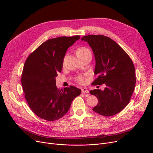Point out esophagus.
Segmentation results:
<instances>
[{"instance_id":"34e87169","label":"esophagus","mask_w":153,"mask_h":153,"mask_svg":"<svg viewBox=\"0 0 153 153\" xmlns=\"http://www.w3.org/2000/svg\"><path fill=\"white\" fill-rule=\"evenodd\" d=\"M82 93L85 94V93H89V90L87 89V88L84 87V88H83V89H82Z\"/></svg>"}]
</instances>
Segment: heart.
Here are the masks:
<instances>
[{
    "mask_svg": "<svg viewBox=\"0 0 153 153\" xmlns=\"http://www.w3.org/2000/svg\"><path fill=\"white\" fill-rule=\"evenodd\" d=\"M89 53H91L90 50L88 49V48L84 47V46L78 48L76 50V54L79 59L81 58L82 57H83V56H85L87 54ZM77 81L79 83H84L85 82V79L83 76H80L77 78Z\"/></svg>",
    "mask_w": 153,
    "mask_h": 153,
    "instance_id": "heart-1",
    "label": "heart"
}]
</instances>
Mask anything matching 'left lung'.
<instances>
[{"instance_id":"left-lung-1","label":"left lung","mask_w":153,"mask_h":153,"mask_svg":"<svg viewBox=\"0 0 153 153\" xmlns=\"http://www.w3.org/2000/svg\"><path fill=\"white\" fill-rule=\"evenodd\" d=\"M81 40L88 43L95 56L94 74L97 78L92 84L105 85L103 91H90L99 100L92 110L104 117L116 115L126 107L133 93L136 84L134 64L122 48L107 36L87 35Z\"/></svg>"}]
</instances>
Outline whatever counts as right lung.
Instances as JSON below:
<instances>
[{
    "label": "right lung",
    "mask_w": 153,
    "mask_h": 153,
    "mask_svg": "<svg viewBox=\"0 0 153 153\" xmlns=\"http://www.w3.org/2000/svg\"><path fill=\"white\" fill-rule=\"evenodd\" d=\"M79 38L76 35L48 39L26 60L22 75L23 91L30 108L39 118L51 122L59 120L81 94V90L76 87L59 90L56 85L66 52Z\"/></svg>",
    "instance_id": "1"
}]
</instances>
